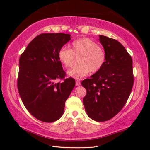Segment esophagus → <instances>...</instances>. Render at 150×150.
Wrapping results in <instances>:
<instances>
[{"mask_svg": "<svg viewBox=\"0 0 150 150\" xmlns=\"http://www.w3.org/2000/svg\"><path fill=\"white\" fill-rule=\"evenodd\" d=\"M75 85H76V86H81V82L79 81H76Z\"/></svg>", "mask_w": 150, "mask_h": 150, "instance_id": "esophagus-1", "label": "esophagus"}]
</instances>
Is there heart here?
I'll list each match as a JSON object with an SVG mask.
<instances>
[{
    "mask_svg": "<svg viewBox=\"0 0 150 150\" xmlns=\"http://www.w3.org/2000/svg\"><path fill=\"white\" fill-rule=\"evenodd\" d=\"M77 57V65L68 71L69 77L81 79L90 71L97 72L104 66L106 60V52L103 47L86 37L73 41L71 49L63 46L58 52L59 61L66 68H71Z\"/></svg>",
    "mask_w": 150,
    "mask_h": 150,
    "instance_id": "1",
    "label": "heart"
}]
</instances>
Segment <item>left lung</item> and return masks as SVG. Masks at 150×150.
I'll return each instance as SVG.
<instances>
[{"label":"left lung","instance_id":"1","mask_svg":"<svg viewBox=\"0 0 150 150\" xmlns=\"http://www.w3.org/2000/svg\"><path fill=\"white\" fill-rule=\"evenodd\" d=\"M106 55L104 66L81 84L86 90L83 103L88 117L104 122L115 117L126 104L133 85V62L115 39L99 35Z\"/></svg>","mask_w":150,"mask_h":150}]
</instances>
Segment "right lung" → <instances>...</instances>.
Masks as SVG:
<instances>
[{
  "label": "right lung",
  "mask_w": 150,
  "mask_h": 150,
  "mask_svg": "<svg viewBox=\"0 0 150 150\" xmlns=\"http://www.w3.org/2000/svg\"><path fill=\"white\" fill-rule=\"evenodd\" d=\"M70 35L42 33L28 44L19 59L17 87L24 106L36 119L45 122L59 119L65 102L75 85L58 59L59 50L70 40ZM56 79H64L54 83Z\"/></svg>",
  "instance_id": "right-lung-1"
}]
</instances>
